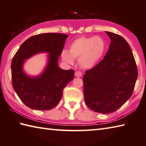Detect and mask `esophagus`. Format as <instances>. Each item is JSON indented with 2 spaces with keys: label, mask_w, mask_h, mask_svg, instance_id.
<instances>
[{
  "label": "esophagus",
  "mask_w": 146,
  "mask_h": 146,
  "mask_svg": "<svg viewBox=\"0 0 146 146\" xmlns=\"http://www.w3.org/2000/svg\"><path fill=\"white\" fill-rule=\"evenodd\" d=\"M75 75L76 77H81L82 76V73L80 71H76L75 73Z\"/></svg>",
  "instance_id": "34e87169"
}]
</instances>
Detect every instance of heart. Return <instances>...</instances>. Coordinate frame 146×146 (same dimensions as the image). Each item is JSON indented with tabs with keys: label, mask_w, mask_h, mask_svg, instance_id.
I'll use <instances>...</instances> for the list:
<instances>
[{
	"label": "heart",
	"mask_w": 146,
	"mask_h": 146,
	"mask_svg": "<svg viewBox=\"0 0 146 146\" xmlns=\"http://www.w3.org/2000/svg\"><path fill=\"white\" fill-rule=\"evenodd\" d=\"M106 48V42L102 37L82 36L71 43L69 51L62 50L61 58L68 64H73L75 59H78L82 68L90 69L96 66L101 60Z\"/></svg>",
	"instance_id": "heart-1"
}]
</instances>
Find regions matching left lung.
Returning <instances> with one entry per match:
<instances>
[{
    "label": "left lung",
    "mask_w": 146,
    "mask_h": 146,
    "mask_svg": "<svg viewBox=\"0 0 146 146\" xmlns=\"http://www.w3.org/2000/svg\"><path fill=\"white\" fill-rule=\"evenodd\" d=\"M111 42L103 59L84 75L86 104L94 112H115L130 98L138 76L133 52L125 39L106 32Z\"/></svg>",
    "instance_id": "1"
}]
</instances>
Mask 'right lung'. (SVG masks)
<instances>
[{
    "label": "right lung",
    "instance_id": "right-lung-1",
    "mask_svg": "<svg viewBox=\"0 0 146 146\" xmlns=\"http://www.w3.org/2000/svg\"><path fill=\"white\" fill-rule=\"evenodd\" d=\"M68 37L60 33L33 36L23 42L13 57L11 66L12 85L27 107L39 110L52 109L59 103L66 85L73 79L75 71L63 70L57 64ZM43 51L50 54L44 73L36 78L25 75L22 70L25 60Z\"/></svg>",
    "mask_w": 146,
    "mask_h": 146
}]
</instances>
